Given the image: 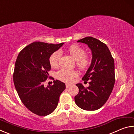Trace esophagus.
I'll return each mask as SVG.
<instances>
[{
    "label": "esophagus",
    "mask_w": 134,
    "mask_h": 134,
    "mask_svg": "<svg viewBox=\"0 0 134 134\" xmlns=\"http://www.w3.org/2000/svg\"><path fill=\"white\" fill-rule=\"evenodd\" d=\"M71 86V85H69V84H65V87H66V88L70 87Z\"/></svg>",
    "instance_id": "esophagus-1"
}]
</instances>
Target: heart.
I'll return each mask as SVG.
<instances>
[{"instance_id": "1", "label": "heart", "mask_w": 134, "mask_h": 134, "mask_svg": "<svg viewBox=\"0 0 134 134\" xmlns=\"http://www.w3.org/2000/svg\"><path fill=\"white\" fill-rule=\"evenodd\" d=\"M67 51L72 58L76 60V65L83 70H86L91 64V58L86 55V51L82 47L77 45H72L67 48ZM62 53L60 51H56L49 57V62L52 67H57L58 65ZM78 76L76 70L62 69L56 72V77L58 80L64 82H71L74 77Z\"/></svg>"}]
</instances>
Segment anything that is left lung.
Listing matches in <instances>:
<instances>
[{
  "label": "left lung",
  "instance_id": "left-lung-1",
  "mask_svg": "<svg viewBox=\"0 0 134 134\" xmlns=\"http://www.w3.org/2000/svg\"><path fill=\"white\" fill-rule=\"evenodd\" d=\"M77 42L89 46L92 60L82 79L90 80L89 86L85 87L81 83L77 84L79 92L74 100L83 110H95L106 102L112 92L115 81L114 60L107 45L96 38L87 37Z\"/></svg>",
  "mask_w": 134,
  "mask_h": 134
}]
</instances>
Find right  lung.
Segmentation results:
<instances>
[{
  "label": "right lung",
  "mask_w": 134,
  "mask_h": 134,
  "mask_svg": "<svg viewBox=\"0 0 134 134\" xmlns=\"http://www.w3.org/2000/svg\"><path fill=\"white\" fill-rule=\"evenodd\" d=\"M63 44L32 42L21 51L16 60L13 74L15 89L26 108L38 116L53 112L65 89V83L58 80L47 87L43 85L51 70L49 57Z\"/></svg>",
  "instance_id": "add662e5"
}]
</instances>
